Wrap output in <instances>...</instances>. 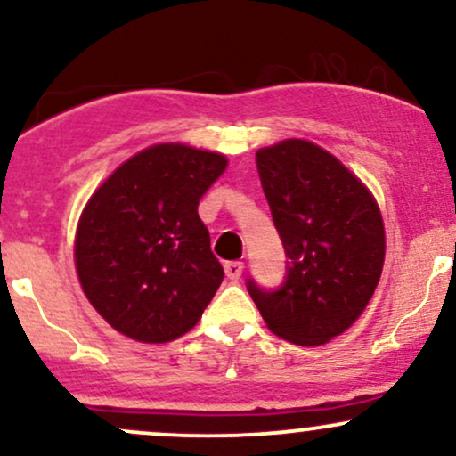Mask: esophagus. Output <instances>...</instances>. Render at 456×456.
Masks as SVG:
<instances>
[{"instance_id": "obj_1", "label": "esophagus", "mask_w": 456, "mask_h": 456, "mask_svg": "<svg viewBox=\"0 0 456 456\" xmlns=\"http://www.w3.org/2000/svg\"><path fill=\"white\" fill-rule=\"evenodd\" d=\"M242 261H227V264H224V274H227L229 281H238L240 276H242Z\"/></svg>"}]
</instances>
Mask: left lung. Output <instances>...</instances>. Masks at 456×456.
I'll return each mask as SVG.
<instances>
[{
    "instance_id": "1",
    "label": "left lung",
    "mask_w": 456,
    "mask_h": 456,
    "mask_svg": "<svg viewBox=\"0 0 456 456\" xmlns=\"http://www.w3.org/2000/svg\"><path fill=\"white\" fill-rule=\"evenodd\" d=\"M257 169L287 261L279 291L248 282L265 326L317 347L352 328L375 294L386 229L373 192L337 156L306 139L257 150Z\"/></svg>"
}]
</instances>
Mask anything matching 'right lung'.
<instances>
[{
	"label": "right lung",
	"instance_id": "obj_1",
	"mask_svg": "<svg viewBox=\"0 0 456 456\" xmlns=\"http://www.w3.org/2000/svg\"><path fill=\"white\" fill-rule=\"evenodd\" d=\"M227 162L218 151L156 143L87 199L75 233L77 276L119 334L169 343L197 326L223 281L197 206Z\"/></svg>",
	"mask_w": 456,
	"mask_h": 456
}]
</instances>
